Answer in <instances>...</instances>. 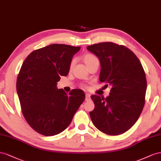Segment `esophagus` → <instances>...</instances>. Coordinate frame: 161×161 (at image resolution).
Wrapping results in <instances>:
<instances>
[{"instance_id":"esophagus-1","label":"esophagus","mask_w":161,"mask_h":161,"mask_svg":"<svg viewBox=\"0 0 161 161\" xmlns=\"http://www.w3.org/2000/svg\"><path fill=\"white\" fill-rule=\"evenodd\" d=\"M90 100V94L89 93H86V100L88 101Z\"/></svg>"}]
</instances>
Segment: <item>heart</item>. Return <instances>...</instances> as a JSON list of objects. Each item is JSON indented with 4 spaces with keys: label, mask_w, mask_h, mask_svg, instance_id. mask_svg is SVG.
Instances as JSON below:
<instances>
[{
    "label": "heart",
    "mask_w": 161,
    "mask_h": 161,
    "mask_svg": "<svg viewBox=\"0 0 161 161\" xmlns=\"http://www.w3.org/2000/svg\"><path fill=\"white\" fill-rule=\"evenodd\" d=\"M83 59H84V61L87 67H88L89 65H90L91 64L93 63L94 62L98 61V58L96 57L95 55H94L92 54H90V53H88V54H85L84 56ZM74 63H75V61L73 59V60L71 61L70 65H69V68L70 69H71L73 67V65H74ZM83 87H84V88H88V86H86V85H83Z\"/></svg>",
    "instance_id": "1"
}]
</instances>
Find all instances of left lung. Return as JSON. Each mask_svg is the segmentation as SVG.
Here are the masks:
<instances>
[{
  "label": "left lung",
  "instance_id": "1",
  "mask_svg": "<svg viewBox=\"0 0 161 161\" xmlns=\"http://www.w3.org/2000/svg\"><path fill=\"white\" fill-rule=\"evenodd\" d=\"M100 59V82L111 86L110 95H92L95 104L90 113L98 130L110 136L129 130L138 119L145 104L147 82L140 60L125 46L107 42L87 47Z\"/></svg>",
  "mask_w": 161,
  "mask_h": 161
}]
</instances>
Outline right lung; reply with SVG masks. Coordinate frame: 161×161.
Returning a JSON list of instances; mask_svg holds the SVG:
<instances>
[{"label": "right lung", "mask_w": 161, "mask_h": 161, "mask_svg": "<svg viewBox=\"0 0 161 161\" xmlns=\"http://www.w3.org/2000/svg\"><path fill=\"white\" fill-rule=\"evenodd\" d=\"M80 47L53 44L31 53L23 63L17 79L21 112L38 134L52 136L69 125L85 100L83 90L69 94L57 88L61 76H67L73 55Z\"/></svg>", "instance_id": "right-lung-1"}]
</instances>
